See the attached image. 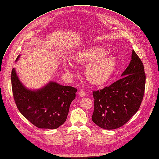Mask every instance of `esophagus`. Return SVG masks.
Wrapping results in <instances>:
<instances>
[{
  "instance_id": "obj_1",
  "label": "esophagus",
  "mask_w": 159,
  "mask_h": 159,
  "mask_svg": "<svg viewBox=\"0 0 159 159\" xmlns=\"http://www.w3.org/2000/svg\"><path fill=\"white\" fill-rule=\"evenodd\" d=\"M79 96L81 97H84L86 96V93L84 92V91L80 90V91H79Z\"/></svg>"
}]
</instances>
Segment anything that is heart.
Returning <instances> with one entry per match:
<instances>
[{
	"label": "heart",
	"mask_w": 159,
	"mask_h": 159,
	"mask_svg": "<svg viewBox=\"0 0 159 159\" xmlns=\"http://www.w3.org/2000/svg\"><path fill=\"white\" fill-rule=\"evenodd\" d=\"M108 53L104 48L91 46L75 53L73 59L80 64L88 63L85 68L87 80L93 84L101 85L110 80L116 68L115 58ZM63 66L69 73L74 71L73 65L69 61H64Z\"/></svg>",
	"instance_id": "heart-1"
}]
</instances>
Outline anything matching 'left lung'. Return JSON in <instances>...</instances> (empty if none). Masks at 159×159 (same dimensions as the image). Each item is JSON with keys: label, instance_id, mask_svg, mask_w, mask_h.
Wrapping results in <instances>:
<instances>
[{"label": "left lung", "instance_id": "1", "mask_svg": "<svg viewBox=\"0 0 159 159\" xmlns=\"http://www.w3.org/2000/svg\"><path fill=\"white\" fill-rule=\"evenodd\" d=\"M121 77L110 86L93 92L95 101L92 120L100 128H119L139 109L144 93L146 75L143 64L134 50Z\"/></svg>", "mask_w": 159, "mask_h": 159}]
</instances>
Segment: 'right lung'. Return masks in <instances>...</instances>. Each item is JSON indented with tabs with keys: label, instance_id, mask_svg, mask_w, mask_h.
<instances>
[{
	"label": "right lung",
	"instance_id": "obj_1",
	"mask_svg": "<svg viewBox=\"0 0 159 159\" xmlns=\"http://www.w3.org/2000/svg\"><path fill=\"white\" fill-rule=\"evenodd\" d=\"M20 55L16 58L17 62ZM11 86L16 106L25 118L43 129H57L68 116L77 90L49 81L39 89H30L21 82L15 68L11 71Z\"/></svg>",
	"mask_w": 159,
	"mask_h": 159
}]
</instances>
